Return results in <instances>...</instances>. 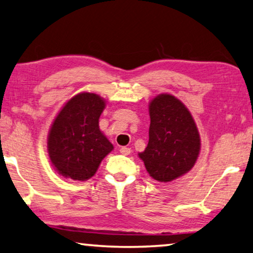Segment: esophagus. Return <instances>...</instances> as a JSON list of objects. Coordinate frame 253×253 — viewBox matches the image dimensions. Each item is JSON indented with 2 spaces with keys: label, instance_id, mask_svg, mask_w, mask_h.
Returning <instances> with one entry per match:
<instances>
[{
  "label": "esophagus",
  "instance_id": "esophagus-1",
  "mask_svg": "<svg viewBox=\"0 0 253 253\" xmlns=\"http://www.w3.org/2000/svg\"><path fill=\"white\" fill-rule=\"evenodd\" d=\"M119 151H120V153H122L123 155H129L130 152H131L130 148H129V147H126V146L120 147Z\"/></svg>",
  "mask_w": 253,
  "mask_h": 253
}]
</instances>
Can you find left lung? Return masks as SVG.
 Instances as JSON below:
<instances>
[{
    "instance_id": "left-lung-1",
    "label": "left lung",
    "mask_w": 253,
    "mask_h": 253,
    "mask_svg": "<svg viewBox=\"0 0 253 253\" xmlns=\"http://www.w3.org/2000/svg\"><path fill=\"white\" fill-rule=\"evenodd\" d=\"M150 118L148 144L138 156L152 178L169 182L190 171L197 161L198 129L189 110L171 94L152 100Z\"/></svg>"
}]
</instances>
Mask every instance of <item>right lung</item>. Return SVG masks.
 <instances>
[{
    "instance_id": "obj_1",
    "label": "right lung",
    "mask_w": 253,
    "mask_h": 253,
    "mask_svg": "<svg viewBox=\"0 0 253 253\" xmlns=\"http://www.w3.org/2000/svg\"><path fill=\"white\" fill-rule=\"evenodd\" d=\"M105 106L98 94L83 92L69 100L54 120L48 135V154L64 177L90 179L114 148L99 128Z\"/></svg>"
}]
</instances>
